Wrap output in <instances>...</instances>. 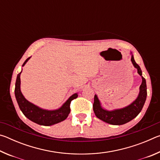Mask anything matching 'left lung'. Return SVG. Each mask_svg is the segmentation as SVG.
I'll return each mask as SVG.
<instances>
[{
	"label": "left lung",
	"mask_w": 160,
	"mask_h": 160,
	"mask_svg": "<svg viewBox=\"0 0 160 160\" xmlns=\"http://www.w3.org/2000/svg\"><path fill=\"white\" fill-rule=\"evenodd\" d=\"M131 61L133 66L137 68L138 73L142 77V83L140 86V92L138 96L133 102L122 109L108 111L101 106V103L97 97L94 95L93 110L95 116L104 122L112 125H123L132 120L141 112L147 97V85L146 80L142 76V70L140 66L134 60L133 56H131Z\"/></svg>",
	"instance_id": "obj_1"
}]
</instances>
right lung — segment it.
I'll list each match as a JSON object with an SVG mask.
<instances>
[{
	"label": "right lung",
	"instance_id": "obj_1",
	"mask_svg": "<svg viewBox=\"0 0 160 160\" xmlns=\"http://www.w3.org/2000/svg\"><path fill=\"white\" fill-rule=\"evenodd\" d=\"M31 57H29L24 62L22 66ZM22 71L18 75L15 82V95L18 104L23 114L29 120L33 121L39 125L51 126L53 124L60 123L66 119L70 112V102L72 99L78 97V93H75L70 96L68 99L58 109L47 110L36 106L32 103L28 101L20 90V74Z\"/></svg>",
	"mask_w": 160,
	"mask_h": 160
}]
</instances>
